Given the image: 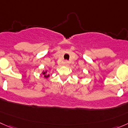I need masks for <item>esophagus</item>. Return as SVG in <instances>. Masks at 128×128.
Instances as JSON below:
<instances>
[{
	"label": "esophagus",
	"mask_w": 128,
	"mask_h": 128,
	"mask_svg": "<svg viewBox=\"0 0 128 128\" xmlns=\"http://www.w3.org/2000/svg\"><path fill=\"white\" fill-rule=\"evenodd\" d=\"M64 65L66 66L69 65V62H68V60H65V61H64Z\"/></svg>",
	"instance_id": "1"
}]
</instances>
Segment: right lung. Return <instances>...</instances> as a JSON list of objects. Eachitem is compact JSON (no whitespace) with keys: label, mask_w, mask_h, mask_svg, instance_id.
Listing matches in <instances>:
<instances>
[{"label":"right lung","mask_w":128,"mask_h":128,"mask_svg":"<svg viewBox=\"0 0 128 128\" xmlns=\"http://www.w3.org/2000/svg\"><path fill=\"white\" fill-rule=\"evenodd\" d=\"M42 75L44 76V77H45V78H48V77H50V75L49 74H47V70H45V71H43L42 72Z\"/></svg>","instance_id":"1"}]
</instances>
